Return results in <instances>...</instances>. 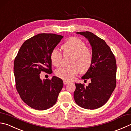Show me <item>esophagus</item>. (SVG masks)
Instances as JSON below:
<instances>
[{"mask_svg": "<svg viewBox=\"0 0 131 131\" xmlns=\"http://www.w3.org/2000/svg\"><path fill=\"white\" fill-rule=\"evenodd\" d=\"M69 83H70V81H67V80H63V83H64V85L67 84Z\"/></svg>", "mask_w": 131, "mask_h": 131, "instance_id": "34e87169", "label": "esophagus"}]
</instances>
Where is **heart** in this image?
Here are the masks:
<instances>
[{"label": "heart", "instance_id": "heart-1", "mask_svg": "<svg viewBox=\"0 0 131 131\" xmlns=\"http://www.w3.org/2000/svg\"><path fill=\"white\" fill-rule=\"evenodd\" d=\"M63 55L71 56L69 67L57 69L55 73L57 77L64 80H72L79 72L85 73L90 68L93 61V54L85 43L75 37L71 38L61 46ZM63 59V55L56 49H53L50 55L51 61L58 67Z\"/></svg>", "mask_w": 131, "mask_h": 131}]
</instances>
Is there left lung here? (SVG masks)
Masks as SVG:
<instances>
[{"label": "left lung", "instance_id": "8db88e82", "mask_svg": "<svg viewBox=\"0 0 131 131\" xmlns=\"http://www.w3.org/2000/svg\"><path fill=\"white\" fill-rule=\"evenodd\" d=\"M77 34L88 39L92 47L93 61L90 68L82 78L90 79L88 86L75 83L74 99L80 107L95 110L104 105L116 85V61L113 52L103 39L89 31Z\"/></svg>", "mask_w": 131, "mask_h": 131}]
</instances>
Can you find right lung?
I'll list each match as a JSON object with an SVG mask.
<instances>
[{"mask_svg": "<svg viewBox=\"0 0 131 131\" xmlns=\"http://www.w3.org/2000/svg\"><path fill=\"white\" fill-rule=\"evenodd\" d=\"M63 36L39 34L27 39L20 48L14 60V72L16 90L22 100L32 108L45 110L55 104L63 86L56 76L43 81L41 71L52 72L50 55Z\"/></svg>", "mask_w": 131, "mask_h": 131, "instance_id": "add662e5", "label": "right lung"}]
</instances>
